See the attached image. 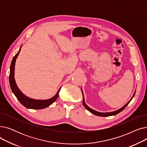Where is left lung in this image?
<instances>
[{
    "instance_id": "1",
    "label": "left lung",
    "mask_w": 147,
    "mask_h": 147,
    "mask_svg": "<svg viewBox=\"0 0 147 147\" xmlns=\"http://www.w3.org/2000/svg\"><path fill=\"white\" fill-rule=\"evenodd\" d=\"M82 94H83V91L82 90ZM135 92L134 93V95L132 96V98H131L130 100H129V101L126 104V105H125L124 106H123V107H121V109H119L118 110H117V111H113V112H109V113H100V112H98V111H95V110H93V109H90V107H89L86 104V103H85V102H84V95H83V105H84V107L86 108V109L89 111H90L91 113H92V114H94V115H98V116H101V117H108V116H111V115H116V114H117L118 113H119L120 112H121V111H123V110H124L125 108L126 107V106L129 104V102H130V101L132 99V98H134V95H135Z\"/></svg>"
}]
</instances>
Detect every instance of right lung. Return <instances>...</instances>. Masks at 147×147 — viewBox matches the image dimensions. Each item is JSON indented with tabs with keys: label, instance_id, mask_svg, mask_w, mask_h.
Listing matches in <instances>:
<instances>
[{
	"label": "right lung",
	"instance_id": "1",
	"mask_svg": "<svg viewBox=\"0 0 147 147\" xmlns=\"http://www.w3.org/2000/svg\"><path fill=\"white\" fill-rule=\"evenodd\" d=\"M21 51V48L20 49L18 52L14 56L11 62V65L10 67V73H9V83L11 90L13 94L17 97L20 102L24 105L25 107L27 109H34V110H40L43 109L51 105L53 102L55 101V100L57 99L59 94V92L61 89L58 90L57 94L49 99L46 100H37L30 98L26 96L24 94H23L21 90L18 89L16 82H15L14 79V70H15V61L16 59L19 55V53Z\"/></svg>",
	"mask_w": 147,
	"mask_h": 147
}]
</instances>
